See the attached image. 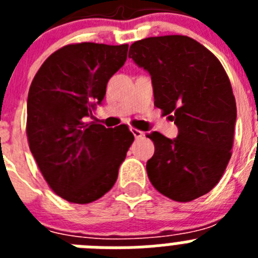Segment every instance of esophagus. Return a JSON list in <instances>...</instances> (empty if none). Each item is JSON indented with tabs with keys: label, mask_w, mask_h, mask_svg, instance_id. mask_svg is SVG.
Instances as JSON below:
<instances>
[{
	"label": "esophagus",
	"mask_w": 258,
	"mask_h": 258,
	"mask_svg": "<svg viewBox=\"0 0 258 258\" xmlns=\"http://www.w3.org/2000/svg\"><path fill=\"white\" fill-rule=\"evenodd\" d=\"M131 131H132V133H133V136L136 137V138H142V137L145 136V133H143L142 131H140V129H137V127H132Z\"/></svg>",
	"instance_id": "1"
}]
</instances>
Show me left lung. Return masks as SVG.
Listing matches in <instances>:
<instances>
[{
	"mask_svg": "<svg viewBox=\"0 0 258 258\" xmlns=\"http://www.w3.org/2000/svg\"><path fill=\"white\" fill-rule=\"evenodd\" d=\"M129 58L149 71L155 106L178 127L175 140L147 134L155 145L146 165L152 186L181 203L206 195L222 177L234 143L236 103L226 71L187 36L136 41Z\"/></svg>",
	"mask_w": 258,
	"mask_h": 258,
	"instance_id": "left-lung-1",
	"label": "left lung"
}]
</instances>
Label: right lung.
<instances>
[{"mask_svg":"<svg viewBox=\"0 0 258 258\" xmlns=\"http://www.w3.org/2000/svg\"><path fill=\"white\" fill-rule=\"evenodd\" d=\"M127 46L66 45L42 63L29 88V150L49 187L70 203L88 204L108 192L134 141L127 125L112 131L86 121L124 66Z\"/></svg>","mask_w":258,"mask_h":258,"instance_id":"obj_1","label":"right lung"}]
</instances>
